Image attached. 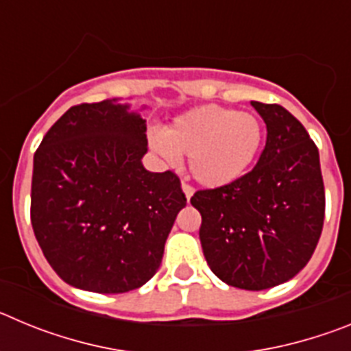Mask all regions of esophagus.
<instances>
[{"label": "esophagus", "instance_id": "obj_1", "mask_svg": "<svg viewBox=\"0 0 351 351\" xmlns=\"http://www.w3.org/2000/svg\"><path fill=\"white\" fill-rule=\"evenodd\" d=\"M182 191H184V195H186V198H188V200H190V198H191V195H193V186H191V184H188V182H184V181H182Z\"/></svg>", "mask_w": 351, "mask_h": 351}]
</instances>
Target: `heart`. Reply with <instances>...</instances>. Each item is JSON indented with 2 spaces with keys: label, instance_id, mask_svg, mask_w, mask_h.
Returning <instances> with one entry per match:
<instances>
[{
  "label": "heart",
  "instance_id": "heart-1",
  "mask_svg": "<svg viewBox=\"0 0 351 351\" xmlns=\"http://www.w3.org/2000/svg\"><path fill=\"white\" fill-rule=\"evenodd\" d=\"M263 126L255 116L206 105L182 114L151 144L170 163L188 154L190 172L200 184L219 188L237 181L258 156Z\"/></svg>",
  "mask_w": 351,
  "mask_h": 351
}]
</instances>
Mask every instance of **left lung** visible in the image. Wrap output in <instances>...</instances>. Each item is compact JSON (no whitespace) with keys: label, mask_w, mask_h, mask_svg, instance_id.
I'll use <instances>...</instances> for the list:
<instances>
[{"label":"left lung","mask_w":351,"mask_h":351,"mask_svg":"<svg viewBox=\"0 0 351 351\" xmlns=\"http://www.w3.org/2000/svg\"><path fill=\"white\" fill-rule=\"evenodd\" d=\"M267 126L253 170L198 190L200 243L210 271L226 285L265 290L291 280L315 253L325 218L320 154L297 117L278 104L251 101Z\"/></svg>","instance_id":"obj_1"}]
</instances>
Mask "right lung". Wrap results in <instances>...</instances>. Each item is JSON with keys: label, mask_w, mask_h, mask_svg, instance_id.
<instances>
[{"label": "right lung", "mask_w": 351, "mask_h": 351, "mask_svg": "<svg viewBox=\"0 0 351 351\" xmlns=\"http://www.w3.org/2000/svg\"><path fill=\"white\" fill-rule=\"evenodd\" d=\"M145 153V121L116 100L70 107L36 149L31 225L71 287L125 293L156 274L186 197L178 173L142 167Z\"/></svg>", "instance_id": "right-lung-1"}]
</instances>
